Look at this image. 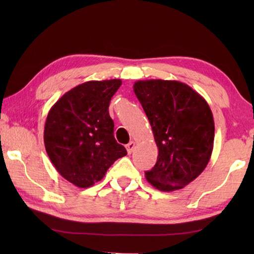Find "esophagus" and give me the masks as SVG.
Returning <instances> with one entry per match:
<instances>
[{
    "label": "esophagus",
    "instance_id": "obj_1",
    "mask_svg": "<svg viewBox=\"0 0 254 254\" xmlns=\"http://www.w3.org/2000/svg\"><path fill=\"white\" fill-rule=\"evenodd\" d=\"M134 148H135V142H134V141L130 142L127 145V150L128 154H131L134 150Z\"/></svg>",
    "mask_w": 254,
    "mask_h": 254
}]
</instances>
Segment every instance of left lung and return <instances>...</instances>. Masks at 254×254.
Instances as JSON below:
<instances>
[{"instance_id":"left-lung-1","label":"left lung","mask_w":254,"mask_h":254,"mask_svg":"<svg viewBox=\"0 0 254 254\" xmlns=\"http://www.w3.org/2000/svg\"><path fill=\"white\" fill-rule=\"evenodd\" d=\"M134 93L152 127L157 163L145 172L157 190L176 191L202 174L213 152V113L203 97L178 80H137Z\"/></svg>"}]
</instances>
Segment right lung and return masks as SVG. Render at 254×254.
<instances>
[{"instance_id":"obj_1","label":"right lung","mask_w":254,"mask_h":254,"mask_svg":"<svg viewBox=\"0 0 254 254\" xmlns=\"http://www.w3.org/2000/svg\"><path fill=\"white\" fill-rule=\"evenodd\" d=\"M121 79L89 80L68 90L48 113L44 139L59 174L78 188L94 186L127 149L113 136L109 104Z\"/></svg>"}]
</instances>
